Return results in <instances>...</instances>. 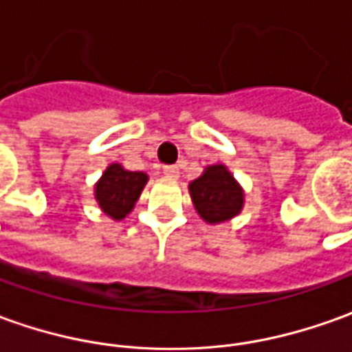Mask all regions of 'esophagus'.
Masks as SVG:
<instances>
[{"label":"esophagus","mask_w":352,"mask_h":352,"mask_svg":"<svg viewBox=\"0 0 352 352\" xmlns=\"http://www.w3.org/2000/svg\"><path fill=\"white\" fill-rule=\"evenodd\" d=\"M164 175L169 179H177L179 177V167L177 166H166L164 167Z\"/></svg>","instance_id":"34e87169"}]
</instances>
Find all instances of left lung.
<instances>
[{
	"instance_id": "8db88e82",
	"label": "left lung",
	"mask_w": 352,
	"mask_h": 352,
	"mask_svg": "<svg viewBox=\"0 0 352 352\" xmlns=\"http://www.w3.org/2000/svg\"><path fill=\"white\" fill-rule=\"evenodd\" d=\"M188 188L196 212L208 223L227 221L243 208L245 195L226 166H210Z\"/></svg>"
}]
</instances>
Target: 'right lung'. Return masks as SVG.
Returning <instances> with one entry per match:
<instances>
[{"mask_svg":"<svg viewBox=\"0 0 352 352\" xmlns=\"http://www.w3.org/2000/svg\"><path fill=\"white\" fill-rule=\"evenodd\" d=\"M146 181L142 171H126L119 164H111L96 185V200L107 216L123 219L135 206Z\"/></svg>","mask_w":352,"mask_h":352,"instance_id":"1","label":"right lung"}]
</instances>
